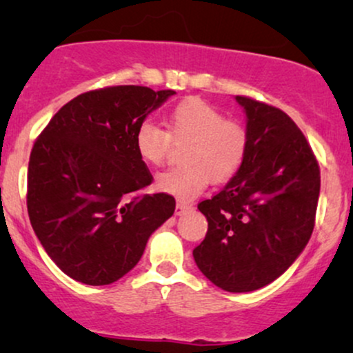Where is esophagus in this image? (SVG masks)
Instances as JSON below:
<instances>
[{
  "label": "esophagus",
  "mask_w": 353,
  "mask_h": 353,
  "mask_svg": "<svg viewBox=\"0 0 353 353\" xmlns=\"http://www.w3.org/2000/svg\"><path fill=\"white\" fill-rule=\"evenodd\" d=\"M190 209V204L188 202H182V201H177L176 204V216H182V214L185 212V210Z\"/></svg>",
  "instance_id": "esophagus-1"
}]
</instances>
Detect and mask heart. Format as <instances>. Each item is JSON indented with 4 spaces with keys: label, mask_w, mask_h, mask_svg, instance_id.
<instances>
[{
    "label": "heart",
    "mask_w": 353,
    "mask_h": 353,
    "mask_svg": "<svg viewBox=\"0 0 353 353\" xmlns=\"http://www.w3.org/2000/svg\"><path fill=\"white\" fill-rule=\"evenodd\" d=\"M168 132L144 121L134 134L136 151L148 164H161L171 144L188 143L181 168L157 174L156 188L181 201H190L208 188L209 181L225 182L237 174L247 156V131L236 121L199 99L184 101L169 112Z\"/></svg>",
    "instance_id": "obj_1"
}]
</instances>
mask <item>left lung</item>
I'll return each instance as SVG.
<instances>
[{
    "instance_id": "obj_1",
    "label": "left lung",
    "mask_w": 353,
    "mask_h": 353,
    "mask_svg": "<svg viewBox=\"0 0 353 353\" xmlns=\"http://www.w3.org/2000/svg\"><path fill=\"white\" fill-rule=\"evenodd\" d=\"M236 101L245 112L247 156L228 185L197 205L209 225L192 255L214 285L252 292L281 277L305 249L320 169L285 112L245 96Z\"/></svg>"
}]
</instances>
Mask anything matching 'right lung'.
I'll use <instances>...</instances> for the list:
<instances>
[{
    "label": "right lung",
    "instance_id": "right-lung-1",
    "mask_svg": "<svg viewBox=\"0 0 353 353\" xmlns=\"http://www.w3.org/2000/svg\"><path fill=\"white\" fill-rule=\"evenodd\" d=\"M176 91L111 86L84 92L52 116L28 165V214L51 261L74 281L108 285L134 267L176 209L134 145L137 125Z\"/></svg>",
    "mask_w": 353,
    "mask_h": 353
}]
</instances>
